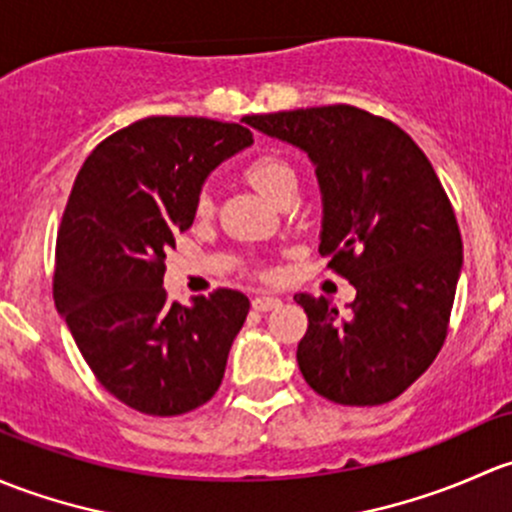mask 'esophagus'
I'll list each match as a JSON object with an SVG mask.
<instances>
[{"instance_id":"1","label":"esophagus","mask_w":512,"mask_h":512,"mask_svg":"<svg viewBox=\"0 0 512 512\" xmlns=\"http://www.w3.org/2000/svg\"><path fill=\"white\" fill-rule=\"evenodd\" d=\"M251 305H254L256 313H268V310H276L281 305V298H276V295H258Z\"/></svg>"}]
</instances>
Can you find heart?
<instances>
[{
  "mask_svg": "<svg viewBox=\"0 0 512 512\" xmlns=\"http://www.w3.org/2000/svg\"><path fill=\"white\" fill-rule=\"evenodd\" d=\"M244 175L251 182V187L266 199H271L273 204L283 192L298 187V175H295L291 162L283 160L276 152H261V155L251 157L244 167ZM209 207H212V199H209L207 192H202L197 209L204 214L209 212Z\"/></svg>",
  "mask_w": 512,
  "mask_h": 512,
  "instance_id": "heart-1",
  "label": "heart"
}]
</instances>
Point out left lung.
Returning <instances> with one entry per match:
<instances>
[{
    "instance_id": "1",
    "label": "left lung",
    "mask_w": 512,
    "mask_h": 512,
    "mask_svg": "<svg viewBox=\"0 0 512 512\" xmlns=\"http://www.w3.org/2000/svg\"><path fill=\"white\" fill-rule=\"evenodd\" d=\"M249 128L298 147L323 199L320 256L355 286L350 313L308 293L298 342L305 382L335 404L397 399L439 355L463 266L449 197L399 125L352 105L246 115Z\"/></svg>"
}]
</instances>
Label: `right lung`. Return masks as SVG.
<instances>
[{"mask_svg": "<svg viewBox=\"0 0 512 512\" xmlns=\"http://www.w3.org/2000/svg\"><path fill=\"white\" fill-rule=\"evenodd\" d=\"M249 145L239 123L162 115L105 138L78 172L56 241V310L98 382L135 412H192L224 379L249 298L219 288L179 305L162 281L207 177Z\"/></svg>", "mask_w": 512, "mask_h": 512, "instance_id": "right-lung-1", "label": "right lung"}]
</instances>
